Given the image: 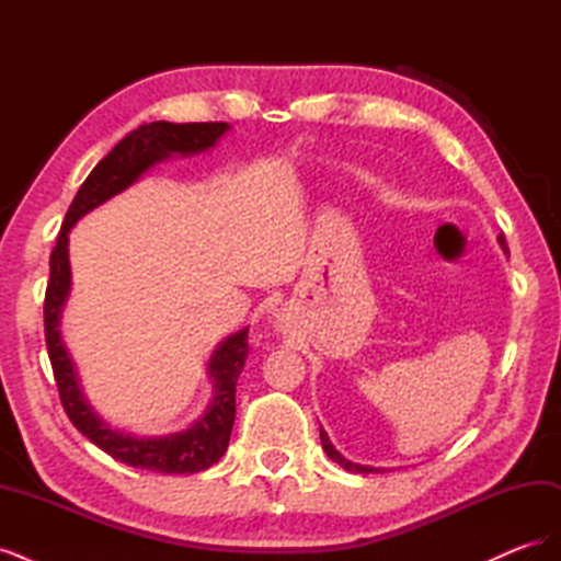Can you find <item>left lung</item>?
<instances>
[{"label":"left lung","mask_w":561,"mask_h":561,"mask_svg":"<svg viewBox=\"0 0 561 561\" xmlns=\"http://www.w3.org/2000/svg\"><path fill=\"white\" fill-rule=\"evenodd\" d=\"M499 243H501V248H503V250H507V248H505V239H503V236H499ZM320 443H322V449H325V454L332 458V461H334V463H339V466H342L344 470H351V472H383V470H388V468L360 466V463H353V461H348L346 456H342V454H339V451L334 449V445L330 443L328 433L322 431V428H320Z\"/></svg>","instance_id":"left-lung-1"}]
</instances>
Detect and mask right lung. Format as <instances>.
Masks as SVG:
<instances>
[{
  "label": "right lung",
  "instance_id": "add662e5",
  "mask_svg": "<svg viewBox=\"0 0 561 561\" xmlns=\"http://www.w3.org/2000/svg\"><path fill=\"white\" fill-rule=\"evenodd\" d=\"M229 124H171L151 122L130 130L110 154L100 161L83 180L58 233V243L50 252V278L44 299V332L48 360L54 367L60 402L75 428L87 435L93 445L107 451L116 461L133 468L165 474L201 472L217 463L229 447L236 416V381H239L248 358V328L229 334L219 342L208 360V379L213 398L190 428L168 435H135L114 428L100 416L83 396L77 367L60 334V318L72 290L70 268V231L83 215L103 206L116 194L126 192L157 163L173 157H196L217 145L229 130Z\"/></svg>",
  "mask_w": 561,
  "mask_h": 561
}]
</instances>
